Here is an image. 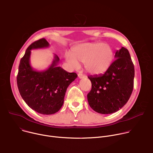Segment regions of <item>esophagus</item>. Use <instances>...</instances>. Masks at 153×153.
I'll list each match as a JSON object with an SVG mask.
<instances>
[{"instance_id": "34e87169", "label": "esophagus", "mask_w": 153, "mask_h": 153, "mask_svg": "<svg viewBox=\"0 0 153 153\" xmlns=\"http://www.w3.org/2000/svg\"><path fill=\"white\" fill-rule=\"evenodd\" d=\"M78 77H79V79H82V78L85 77V76L83 75V74H82V73H79V74H78Z\"/></svg>"}]
</instances>
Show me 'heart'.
I'll use <instances>...</instances> for the list:
<instances>
[{
  "instance_id": "b5f03b06",
  "label": "heart",
  "mask_w": 153,
  "mask_h": 153,
  "mask_svg": "<svg viewBox=\"0 0 153 153\" xmlns=\"http://www.w3.org/2000/svg\"><path fill=\"white\" fill-rule=\"evenodd\" d=\"M114 57L112 47L107 43H86L78 45L67 54L65 58L73 68H77L79 63H85V70L93 75L105 73L110 67Z\"/></svg>"
}]
</instances>
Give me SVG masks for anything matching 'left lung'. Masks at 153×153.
Here are the masks:
<instances>
[{
	"mask_svg": "<svg viewBox=\"0 0 153 153\" xmlns=\"http://www.w3.org/2000/svg\"><path fill=\"white\" fill-rule=\"evenodd\" d=\"M115 60L103 74L88 76L92 88L87 95L88 104L97 113H115L128 102L134 87V67L128 50L122 47Z\"/></svg>",
	"mask_w": 153,
	"mask_h": 153,
	"instance_id": "left-lung-1",
	"label": "left lung"
}]
</instances>
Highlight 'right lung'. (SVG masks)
<instances>
[{
    "label": "right lung",
    "mask_w": 153,
    "mask_h": 153,
    "mask_svg": "<svg viewBox=\"0 0 153 153\" xmlns=\"http://www.w3.org/2000/svg\"><path fill=\"white\" fill-rule=\"evenodd\" d=\"M49 46L44 38L31 43L20 59L17 76L21 97L33 110L46 115L59 111L68 86L77 77L76 73H68L57 66L59 58L56 55L47 70L42 71L33 70L30 63L31 50Z\"/></svg>",
    "instance_id": "right-lung-1"
}]
</instances>
